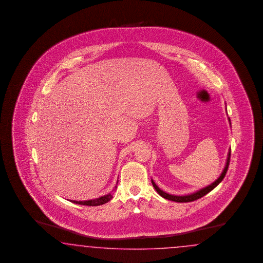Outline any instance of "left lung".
I'll return each instance as SVG.
<instances>
[{"label": "left lung", "instance_id": "left-lung-1", "mask_svg": "<svg viewBox=\"0 0 263 263\" xmlns=\"http://www.w3.org/2000/svg\"><path fill=\"white\" fill-rule=\"evenodd\" d=\"M230 157H231V152L229 153V157H228V160H227V165H226V167L223 168L222 175H220V177L216 180L215 182H213L211 185H209V186H207L205 188L196 192L194 194H191V195H188V196H173V195H170V194H167V193L162 191L159 187L154 183L153 180H152V185H153V187L155 188V190L157 191V193L159 194L161 197H163L164 199L173 200V201H176V202H189V201H193V200L200 199V198H202L203 196H205L206 194H208L209 192L212 191L216 186L223 180V177L227 175L228 167H229V165H230V160H231Z\"/></svg>", "mask_w": 263, "mask_h": 263}]
</instances>
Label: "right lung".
I'll return each instance as SVG.
<instances>
[{
  "mask_svg": "<svg viewBox=\"0 0 263 263\" xmlns=\"http://www.w3.org/2000/svg\"><path fill=\"white\" fill-rule=\"evenodd\" d=\"M118 186H116L115 188L117 189ZM112 198V194H108V195H105L101 198H98L96 199H90V200H85V201H77V200H71L72 202L74 203H77V204H82V205H88V206H97V205H101L104 204L108 201L111 200Z\"/></svg>",
  "mask_w": 263,
  "mask_h": 263,
  "instance_id": "right-lung-1",
  "label": "right lung"
}]
</instances>
